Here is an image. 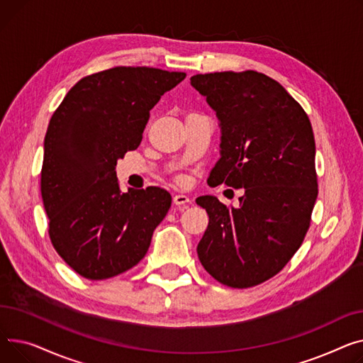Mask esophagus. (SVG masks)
Instances as JSON below:
<instances>
[{"label":"esophagus","mask_w":363,"mask_h":363,"mask_svg":"<svg viewBox=\"0 0 363 363\" xmlns=\"http://www.w3.org/2000/svg\"><path fill=\"white\" fill-rule=\"evenodd\" d=\"M173 202H174V205H177V206H186L187 203H190V198H189L187 195L177 194V195H174Z\"/></svg>","instance_id":"1"}]
</instances>
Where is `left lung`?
<instances>
[{
  "mask_svg": "<svg viewBox=\"0 0 363 363\" xmlns=\"http://www.w3.org/2000/svg\"><path fill=\"white\" fill-rule=\"evenodd\" d=\"M190 83L221 125V158L208 184L245 187L239 208L216 196L196 199L209 217L199 261L224 286H258L287 265L311 225L318 180L309 117L264 73H206Z\"/></svg>",
  "mask_w": 363,
  "mask_h": 363,
  "instance_id": "8db88e82",
  "label": "left lung"
}]
</instances>
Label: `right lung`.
<instances>
[{
  "instance_id": "1",
  "label": "right lung",
  "mask_w": 363,
  "mask_h": 363,
  "mask_svg": "<svg viewBox=\"0 0 363 363\" xmlns=\"http://www.w3.org/2000/svg\"><path fill=\"white\" fill-rule=\"evenodd\" d=\"M184 77L154 67L94 73L74 84L50 120L40 169L48 233L84 279H111L138 265L172 206L161 187L121 194L116 165L140 145L154 105Z\"/></svg>"
}]
</instances>
